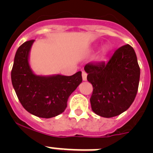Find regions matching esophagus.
Wrapping results in <instances>:
<instances>
[{
  "instance_id": "esophagus-1",
  "label": "esophagus",
  "mask_w": 153,
  "mask_h": 153,
  "mask_svg": "<svg viewBox=\"0 0 153 153\" xmlns=\"http://www.w3.org/2000/svg\"><path fill=\"white\" fill-rule=\"evenodd\" d=\"M86 77H87V74H86L85 71H83V72H82V78H83V80L86 81Z\"/></svg>"
}]
</instances>
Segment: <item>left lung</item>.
Returning a JSON list of instances; mask_svg holds the SVG:
<instances>
[{"label":"left lung","instance_id":"obj_1","mask_svg":"<svg viewBox=\"0 0 153 153\" xmlns=\"http://www.w3.org/2000/svg\"><path fill=\"white\" fill-rule=\"evenodd\" d=\"M84 70L93 85L90 103L96 114L110 118L129 109L137 93L140 77L136 54L130 45L117 49L108 63H87Z\"/></svg>","mask_w":153,"mask_h":153}]
</instances>
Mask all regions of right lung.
Instances as JSON below:
<instances>
[{
  "instance_id": "add662e5",
  "label": "right lung",
  "mask_w": 153,
  "mask_h": 153,
  "mask_svg": "<svg viewBox=\"0 0 153 153\" xmlns=\"http://www.w3.org/2000/svg\"><path fill=\"white\" fill-rule=\"evenodd\" d=\"M33 42H25L17 49L11 70L12 85L27 111L40 118H52L67 108L69 97L82 83V72L72 76L35 74L29 62Z\"/></svg>"
}]
</instances>
